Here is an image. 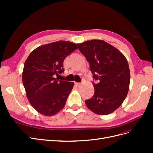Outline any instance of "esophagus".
I'll use <instances>...</instances> for the list:
<instances>
[{
    "mask_svg": "<svg viewBox=\"0 0 153 153\" xmlns=\"http://www.w3.org/2000/svg\"><path fill=\"white\" fill-rule=\"evenodd\" d=\"M75 84H76L78 87H80V86L82 85V83H78V82H76V83H75Z\"/></svg>",
    "mask_w": 153,
    "mask_h": 153,
    "instance_id": "obj_1",
    "label": "esophagus"
}]
</instances>
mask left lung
<instances>
[{
    "label": "left lung",
    "instance_id": "8db88e82",
    "mask_svg": "<svg viewBox=\"0 0 153 153\" xmlns=\"http://www.w3.org/2000/svg\"><path fill=\"white\" fill-rule=\"evenodd\" d=\"M90 64L94 94L85 103L94 113L103 115L112 113L122 105L128 94L130 71L127 59L112 45L100 39L77 44Z\"/></svg>",
    "mask_w": 153,
    "mask_h": 153
}]
</instances>
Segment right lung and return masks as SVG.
Wrapping results in <instances>:
<instances>
[{"mask_svg":"<svg viewBox=\"0 0 153 153\" xmlns=\"http://www.w3.org/2000/svg\"><path fill=\"white\" fill-rule=\"evenodd\" d=\"M77 48L69 41H59L34 50L25 62L23 85L29 103L39 114L52 116L65 106L74 83L58 80L63 62Z\"/></svg>","mask_w":153,"mask_h":153,"instance_id":"obj_1","label":"right lung"}]
</instances>
